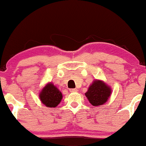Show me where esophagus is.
<instances>
[{
  "label": "esophagus",
  "instance_id": "esophagus-1",
  "mask_svg": "<svg viewBox=\"0 0 146 146\" xmlns=\"http://www.w3.org/2000/svg\"><path fill=\"white\" fill-rule=\"evenodd\" d=\"M78 91L77 89H69V91L71 92V93H74V92H77Z\"/></svg>",
  "mask_w": 146,
  "mask_h": 146
}]
</instances>
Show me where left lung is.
I'll use <instances>...</instances> for the list:
<instances>
[{
  "label": "left lung",
  "instance_id": "8db88e82",
  "mask_svg": "<svg viewBox=\"0 0 146 146\" xmlns=\"http://www.w3.org/2000/svg\"><path fill=\"white\" fill-rule=\"evenodd\" d=\"M111 94V87L99 79L94 80L85 93L88 100L94 106H99L105 104Z\"/></svg>",
  "mask_w": 146,
  "mask_h": 146
}]
</instances>
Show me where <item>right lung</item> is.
<instances>
[{
	"instance_id": "1",
	"label": "right lung",
	"mask_w": 146,
	"mask_h": 146,
	"mask_svg": "<svg viewBox=\"0 0 146 146\" xmlns=\"http://www.w3.org/2000/svg\"><path fill=\"white\" fill-rule=\"evenodd\" d=\"M39 98L43 104L49 108H55L63 98L61 92L52 82H49L39 93Z\"/></svg>"
}]
</instances>
